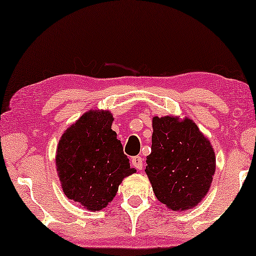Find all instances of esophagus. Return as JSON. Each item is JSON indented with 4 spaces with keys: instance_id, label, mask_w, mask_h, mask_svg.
<instances>
[{
    "instance_id": "obj_1",
    "label": "esophagus",
    "mask_w": 256,
    "mask_h": 256,
    "mask_svg": "<svg viewBox=\"0 0 256 256\" xmlns=\"http://www.w3.org/2000/svg\"><path fill=\"white\" fill-rule=\"evenodd\" d=\"M132 164L138 170H142L143 169V158L141 156H134L132 158Z\"/></svg>"
}]
</instances>
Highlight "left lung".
<instances>
[{"label": "left lung", "mask_w": 256, "mask_h": 256, "mask_svg": "<svg viewBox=\"0 0 256 256\" xmlns=\"http://www.w3.org/2000/svg\"><path fill=\"white\" fill-rule=\"evenodd\" d=\"M152 128L146 172L155 196L174 211L192 208L208 194L214 174L211 143L190 118L156 116Z\"/></svg>", "instance_id": "left-lung-1"}]
</instances>
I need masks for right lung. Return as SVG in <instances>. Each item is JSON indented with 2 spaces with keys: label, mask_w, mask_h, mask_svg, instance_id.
Instances as JSON below:
<instances>
[{
  "label": "right lung",
  "mask_w": 256,
  "mask_h": 256,
  "mask_svg": "<svg viewBox=\"0 0 256 256\" xmlns=\"http://www.w3.org/2000/svg\"><path fill=\"white\" fill-rule=\"evenodd\" d=\"M110 112L90 110L72 124L59 141L57 171L66 197L92 211L113 200L122 180L134 174Z\"/></svg>",
  "instance_id": "1"
}]
</instances>
